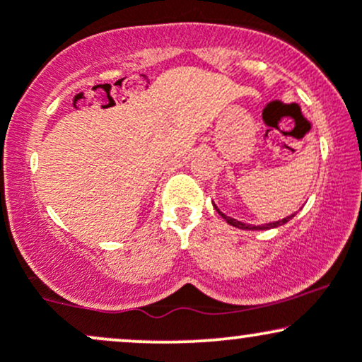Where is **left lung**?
I'll return each mask as SVG.
<instances>
[{
    "label": "left lung",
    "instance_id": "left-lung-1",
    "mask_svg": "<svg viewBox=\"0 0 362 362\" xmlns=\"http://www.w3.org/2000/svg\"><path fill=\"white\" fill-rule=\"evenodd\" d=\"M213 206H214V209L218 211V214L221 216V218L224 219V221H226L228 224H231V226L238 228V230H272V228L282 226V224H286L288 221H291V219H293L294 216H296V213H294V214L286 216V218L279 219V221H272V223H265V224H257V226H255V224H247V223H242V221H238V219L231 218V216H226V214L221 213V211L218 209V206H216V204H213Z\"/></svg>",
    "mask_w": 362,
    "mask_h": 362
}]
</instances>
